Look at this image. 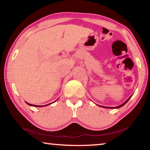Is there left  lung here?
I'll return each mask as SVG.
<instances>
[{"label": "left lung", "instance_id": "1", "mask_svg": "<svg viewBox=\"0 0 150 150\" xmlns=\"http://www.w3.org/2000/svg\"><path fill=\"white\" fill-rule=\"evenodd\" d=\"M130 97H131V96H130ZM130 97L127 100L125 103H124L122 104V105H121L118 106H116V107H113V108H112V107H106V106H101V107H104V108H120V107H122V106H124V105H125V104H126L127 102H128V101L129 100V99H130Z\"/></svg>", "mask_w": 150, "mask_h": 150}]
</instances>
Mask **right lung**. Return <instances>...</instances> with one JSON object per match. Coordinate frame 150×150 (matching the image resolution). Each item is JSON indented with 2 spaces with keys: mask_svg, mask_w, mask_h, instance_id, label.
<instances>
[{
  "mask_svg": "<svg viewBox=\"0 0 150 150\" xmlns=\"http://www.w3.org/2000/svg\"><path fill=\"white\" fill-rule=\"evenodd\" d=\"M28 105H30V106H35V107H42V106H44V105H41V106H38V105H31V104H29V103H26ZM48 105H51V103L50 104H48ZM48 105H44L45 106H47Z\"/></svg>",
  "mask_w": 150,
  "mask_h": 150,
  "instance_id": "add662e5",
  "label": "right lung"
}]
</instances>
